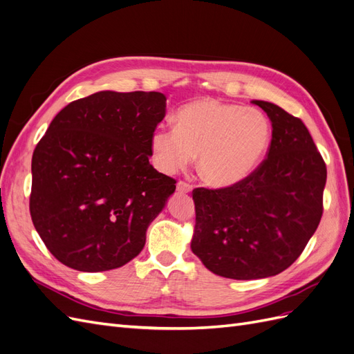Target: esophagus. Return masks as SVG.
I'll return each mask as SVG.
<instances>
[{
  "instance_id": "obj_1",
  "label": "esophagus",
  "mask_w": 354,
  "mask_h": 354,
  "mask_svg": "<svg viewBox=\"0 0 354 354\" xmlns=\"http://www.w3.org/2000/svg\"><path fill=\"white\" fill-rule=\"evenodd\" d=\"M190 190H192V185L187 183V181L180 180L178 183H177V192H178V194H189Z\"/></svg>"
}]
</instances>
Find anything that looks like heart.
I'll return each instance as SVG.
<instances>
[{
	"label": "heart",
	"mask_w": 354,
	"mask_h": 354,
	"mask_svg": "<svg viewBox=\"0 0 354 354\" xmlns=\"http://www.w3.org/2000/svg\"><path fill=\"white\" fill-rule=\"evenodd\" d=\"M270 138V122L260 111L207 97L181 106L176 127L156 128L151 147L162 173H176L198 155L202 178L226 187L259 167Z\"/></svg>",
	"instance_id": "obj_1"
}]
</instances>
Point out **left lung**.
I'll list each match as a JSON object with an SVG mask.
<instances>
[{
    "instance_id": "8db88e82",
    "label": "left lung",
    "mask_w": 354,
    "mask_h": 354,
    "mask_svg": "<svg viewBox=\"0 0 354 354\" xmlns=\"http://www.w3.org/2000/svg\"><path fill=\"white\" fill-rule=\"evenodd\" d=\"M252 103L273 127L263 162L232 186L192 192V251L212 273L236 281L274 276L301 255L322 218L326 183L325 160L303 121L273 103Z\"/></svg>"
}]
</instances>
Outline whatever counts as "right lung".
Masks as SVG:
<instances>
[{"mask_svg": "<svg viewBox=\"0 0 354 354\" xmlns=\"http://www.w3.org/2000/svg\"><path fill=\"white\" fill-rule=\"evenodd\" d=\"M158 91H99L65 106L32 155L29 211L47 250L71 269L131 261L176 190L149 162L165 116Z\"/></svg>", "mask_w": 354, "mask_h": 354, "instance_id": "add662e5", "label": "right lung"}]
</instances>
